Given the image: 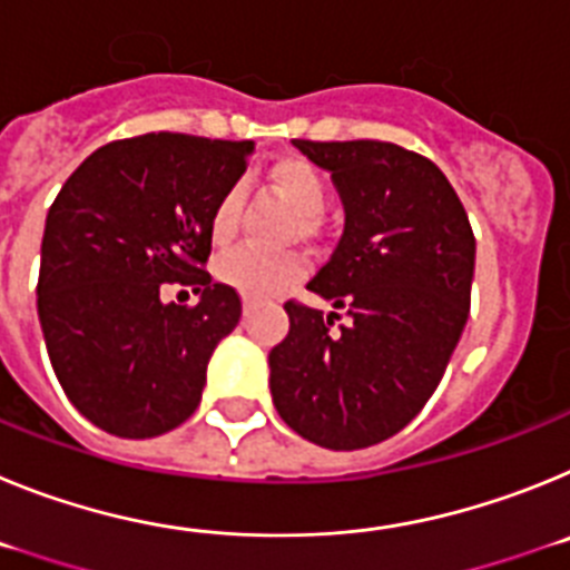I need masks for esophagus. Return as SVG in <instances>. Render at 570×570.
Segmentation results:
<instances>
[{"label": "esophagus", "mask_w": 570, "mask_h": 570, "mask_svg": "<svg viewBox=\"0 0 570 570\" xmlns=\"http://www.w3.org/2000/svg\"><path fill=\"white\" fill-rule=\"evenodd\" d=\"M250 308H254V302H250V299H245V302H242V311H245V316L250 314Z\"/></svg>", "instance_id": "esophagus-1"}]
</instances>
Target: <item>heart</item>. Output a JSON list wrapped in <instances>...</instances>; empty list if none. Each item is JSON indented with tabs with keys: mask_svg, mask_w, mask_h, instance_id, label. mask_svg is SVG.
Segmentation results:
<instances>
[{
	"mask_svg": "<svg viewBox=\"0 0 570 570\" xmlns=\"http://www.w3.org/2000/svg\"><path fill=\"white\" fill-rule=\"evenodd\" d=\"M271 185L308 223L328 205V185H325L320 170L299 156L279 159L271 168ZM239 210L242 188L234 185L219 196V203L210 214V236H214L216 245H228L234 239L236 228H239ZM302 274H305V265L296 256L265 254V250L254 248L234 250L216 265V276L248 299H271V296L285 294L291 285L302 279Z\"/></svg>",
	"mask_w": 570,
	"mask_h": 570,
	"instance_id": "obj_1",
	"label": "heart"
}]
</instances>
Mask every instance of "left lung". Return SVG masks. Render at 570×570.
Returning <instances> with one entry per match:
<instances>
[{
    "instance_id": "8db88e82",
    "label": "left lung",
    "mask_w": 570,
    "mask_h": 570,
    "mask_svg": "<svg viewBox=\"0 0 570 570\" xmlns=\"http://www.w3.org/2000/svg\"><path fill=\"white\" fill-rule=\"evenodd\" d=\"M294 148L328 170L345 228L308 288L340 314L285 302L291 331L268 354L271 396L296 434L331 451L394 436L422 411L468 322L471 223L431 159L394 142Z\"/></svg>"
}]
</instances>
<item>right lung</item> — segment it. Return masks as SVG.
I'll use <instances>...</instances> for the list:
<instances>
[{
  "label": "right lung",
  "instance_id": "right-lung-1",
  "mask_svg": "<svg viewBox=\"0 0 570 570\" xmlns=\"http://www.w3.org/2000/svg\"><path fill=\"white\" fill-rule=\"evenodd\" d=\"M254 142L190 134L119 139L70 174L45 219L37 308L59 385L79 414L125 440L183 425L242 302L210 282V214ZM190 284L194 309L165 303Z\"/></svg>",
  "mask_w": 570,
  "mask_h": 570
}]
</instances>
